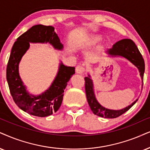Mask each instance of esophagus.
Returning a JSON list of instances; mask_svg holds the SVG:
<instances>
[{
	"mask_svg": "<svg viewBox=\"0 0 150 150\" xmlns=\"http://www.w3.org/2000/svg\"><path fill=\"white\" fill-rule=\"evenodd\" d=\"M86 72V68L84 66L79 65L76 67V73L78 74H84Z\"/></svg>",
	"mask_w": 150,
	"mask_h": 150,
	"instance_id": "obj_1",
	"label": "esophagus"
}]
</instances>
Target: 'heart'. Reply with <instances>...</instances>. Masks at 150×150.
Returning a JSON list of instances; mask_svg holds the SVG:
<instances>
[{"instance_id": "1", "label": "heart", "mask_w": 150, "mask_h": 150, "mask_svg": "<svg viewBox=\"0 0 150 150\" xmlns=\"http://www.w3.org/2000/svg\"><path fill=\"white\" fill-rule=\"evenodd\" d=\"M100 40V37L99 36H91L90 37V41L91 43H96L98 41H99Z\"/></svg>"}]
</instances>
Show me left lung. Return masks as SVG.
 <instances>
[{"label": "left lung", "mask_w": 150, "mask_h": 150, "mask_svg": "<svg viewBox=\"0 0 150 150\" xmlns=\"http://www.w3.org/2000/svg\"><path fill=\"white\" fill-rule=\"evenodd\" d=\"M106 52H107V54L111 57H122L129 60L131 63L137 67L143 81L144 72H145V62L143 56L133 41L129 39H122L115 43L112 48L108 49ZM84 80L86 99L89 107L93 113L98 116L104 117L106 118H115L127 111L138 100L137 99L133 103H132V105L120 110L107 109L102 107L96 100L94 93L93 84V80L91 79L90 75H88V77H85Z\"/></svg>", "instance_id": "obj_1"}]
</instances>
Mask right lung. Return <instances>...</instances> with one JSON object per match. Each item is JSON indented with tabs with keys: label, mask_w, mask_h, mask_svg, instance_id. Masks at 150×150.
<instances>
[{
	"label": "right lung",
	"mask_w": 150,
	"mask_h": 150,
	"mask_svg": "<svg viewBox=\"0 0 150 150\" xmlns=\"http://www.w3.org/2000/svg\"><path fill=\"white\" fill-rule=\"evenodd\" d=\"M30 43H49L57 50L63 45L52 26L36 25L20 36L13 45L7 66L6 77L10 93L16 105L29 114L46 117L57 111L63 100L64 89L75 67L59 64L58 73L48 90L39 96H33L26 91V87L18 73V64L22 57L30 47Z\"/></svg>",
	"instance_id": "obj_1"
}]
</instances>
